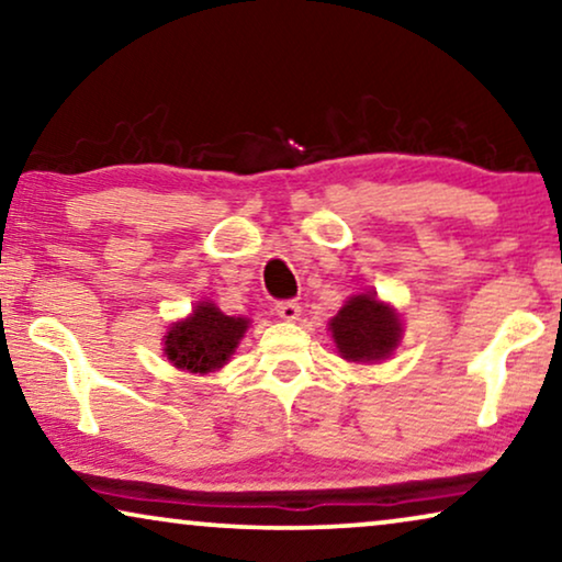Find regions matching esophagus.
Returning a JSON list of instances; mask_svg holds the SVG:
<instances>
[{
  "label": "esophagus",
  "instance_id": "obj_1",
  "mask_svg": "<svg viewBox=\"0 0 562 562\" xmlns=\"http://www.w3.org/2000/svg\"><path fill=\"white\" fill-rule=\"evenodd\" d=\"M276 314L286 322H296L299 317H302V306H299L296 302H279L276 304Z\"/></svg>",
  "mask_w": 562,
  "mask_h": 562
}]
</instances>
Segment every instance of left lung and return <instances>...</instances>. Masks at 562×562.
<instances>
[{"label":"left lung","instance_id":"1","mask_svg":"<svg viewBox=\"0 0 562 562\" xmlns=\"http://www.w3.org/2000/svg\"><path fill=\"white\" fill-rule=\"evenodd\" d=\"M329 329L340 356L352 363L389 358L404 333L394 306L379 302L375 294L350 296L337 317L329 319Z\"/></svg>","mask_w":562,"mask_h":562}]
</instances>
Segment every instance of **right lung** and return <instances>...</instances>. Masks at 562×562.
<instances>
[{
	"label": "right lung",
	"instance_id": "add662e5",
	"mask_svg": "<svg viewBox=\"0 0 562 562\" xmlns=\"http://www.w3.org/2000/svg\"><path fill=\"white\" fill-rule=\"evenodd\" d=\"M245 329V317H227L212 302H199L187 319L168 327L164 352L181 371L212 373L227 363Z\"/></svg>",
	"mask_w": 562,
	"mask_h": 562
}]
</instances>
